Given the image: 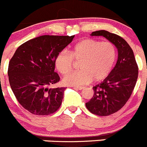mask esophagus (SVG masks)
Segmentation results:
<instances>
[{
  "label": "esophagus",
  "instance_id": "1",
  "mask_svg": "<svg viewBox=\"0 0 147 147\" xmlns=\"http://www.w3.org/2000/svg\"><path fill=\"white\" fill-rule=\"evenodd\" d=\"M74 88L78 89V90H83V89L85 88V87H83V86H75Z\"/></svg>",
  "mask_w": 147,
  "mask_h": 147
}]
</instances>
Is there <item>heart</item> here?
I'll list each match as a JSON object with an SVG mask.
<instances>
[{
  "label": "heart",
  "mask_w": 147,
  "mask_h": 147,
  "mask_svg": "<svg viewBox=\"0 0 147 147\" xmlns=\"http://www.w3.org/2000/svg\"><path fill=\"white\" fill-rule=\"evenodd\" d=\"M117 49L111 42H101L95 39H85L61 51L55 58L54 64L59 72L67 75L72 69L73 59L80 61V70L72 72L63 79L67 86H82L94 79L98 82L110 73L117 59Z\"/></svg>",
  "instance_id": "obj_1"
}]
</instances>
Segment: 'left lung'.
I'll use <instances>...</instances> for the list:
<instances>
[{
  "label": "left lung",
  "mask_w": 147,
  "mask_h": 147,
  "mask_svg": "<svg viewBox=\"0 0 147 147\" xmlns=\"http://www.w3.org/2000/svg\"><path fill=\"white\" fill-rule=\"evenodd\" d=\"M90 35L104 37L118 51L115 67L103 82L93 87L94 96L86 103L91 113L107 116L120 110L129 99L138 78V65L132 49L123 38L106 30H98Z\"/></svg>",
  "instance_id": "8db88e82"
}]
</instances>
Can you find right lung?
<instances>
[{"label":"right lung","mask_w":147,"mask_h":147,"mask_svg":"<svg viewBox=\"0 0 147 147\" xmlns=\"http://www.w3.org/2000/svg\"><path fill=\"white\" fill-rule=\"evenodd\" d=\"M72 36L42 35L22 44L9 64L8 75L13 94L25 109L48 115L60 107L65 88H49L60 78L54 72L55 58L73 40Z\"/></svg>","instance_id":"1"}]
</instances>
